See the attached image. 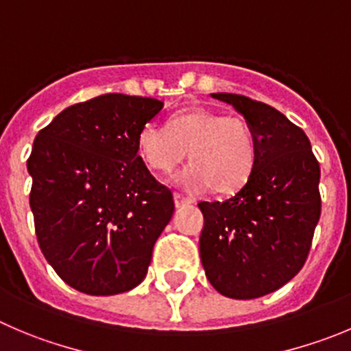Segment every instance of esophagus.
<instances>
[{
  "instance_id": "obj_1",
  "label": "esophagus",
  "mask_w": 351,
  "mask_h": 351,
  "mask_svg": "<svg viewBox=\"0 0 351 351\" xmlns=\"http://www.w3.org/2000/svg\"><path fill=\"white\" fill-rule=\"evenodd\" d=\"M173 203H176V206H178V208H181V206H184V205H191L193 199L186 198V196L179 195V193H173Z\"/></svg>"
}]
</instances>
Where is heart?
Returning <instances> with one entry per match:
<instances>
[{"label":"heart","mask_w":351,"mask_h":351,"mask_svg":"<svg viewBox=\"0 0 351 351\" xmlns=\"http://www.w3.org/2000/svg\"><path fill=\"white\" fill-rule=\"evenodd\" d=\"M136 146L143 162L156 172L172 170L188 152L191 163L176 182L189 193L238 191L252 178L258 156L255 132L243 117L203 106L173 113L167 128L145 123Z\"/></svg>","instance_id":"heart-1"}]
</instances>
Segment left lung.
<instances>
[{"label":"left lung","mask_w":351,"mask_h":351,"mask_svg":"<svg viewBox=\"0 0 351 351\" xmlns=\"http://www.w3.org/2000/svg\"><path fill=\"white\" fill-rule=\"evenodd\" d=\"M252 125L258 156L252 178L231 198L202 202L199 256L210 285L234 300L260 298L302 270L320 217V167L308 138L281 112L231 93Z\"/></svg>","instance_id":"1"}]
</instances>
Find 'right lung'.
Masks as SVG:
<instances>
[{
	"label": "right lung",
	"mask_w": 351,
	"mask_h": 351,
	"mask_svg": "<svg viewBox=\"0 0 351 351\" xmlns=\"http://www.w3.org/2000/svg\"><path fill=\"white\" fill-rule=\"evenodd\" d=\"M162 108L155 98L112 93L69 106L36 136L27 160L36 236L77 291L119 295L146 278L173 199L136 141Z\"/></svg>",
	"instance_id": "right-lung-1"
}]
</instances>
